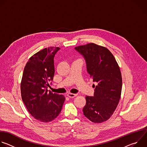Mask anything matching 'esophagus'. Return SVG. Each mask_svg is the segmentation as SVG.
I'll use <instances>...</instances> for the list:
<instances>
[{"instance_id":"esophagus-1","label":"esophagus","mask_w":147,"mask_h":147,"mask_svg":"<svg viewBox=\"0 0 147 147\" xmlns=\"http://www.w3.org/2000/svg\"><path fill=\"white\" fill-rule=\"evenodd\" d=\"M77 96V94H71V93H70V94H67V96L69 97V98H74L76 96Z\"/></svg>"}]
</instances>
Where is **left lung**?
I'll return each instance as SVG.
<instances>
[{
    "label": "left lung",
    "instance_id": "8db88e82",
    "mask_svg": "<svg viewBox=\"0 0 147 147\" xmlns=\"http://www.w3.org/2000/svg\"><path fill=\"white\" fill-rule=\"evenodd\" d=\"M75 49L84 57L90 77L97 83L94 96H86L84 115L95 123L105 121L113 114L121 97L120 67L113 54L105 47L90 43Z\"/></svg>",
    "mask_w": 147,
    "mask_h": 147
}]
</instances>
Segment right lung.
I'll list each match as a JSON object with an SVG mask.
<instances>
[{"label": "right lung", "mask_w": 147, "mask_h": 147, "mask_svg": "<svg viewBox=\"0 0 147 147\" xmlns=\"http://www.w3.org/2000/svg\"><path fill=\"white\" fill-rule=\"evenodd\" d=\"M59 48L49 47L32 55L24 67L21 95L29 113L36 120L48 123L60 113L65 97L48 92L49 82L55 74L53 58Z\"/></svg>", "instance_id": "right-lung-1"}]
</instances>
